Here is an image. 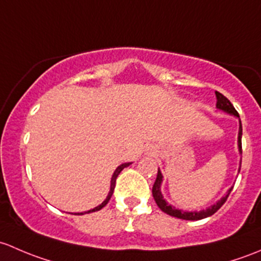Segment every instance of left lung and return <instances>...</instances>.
<instances>
[{
	"mask_svg": "<svg viewBox=\"0 0 261 261\" xmlns=\"http://www.w3.org/2000/svg\"><path fill=\"white\" fill-rule=\"evenodd\" d=\"M215 94H216V99H217L216 108L219 109V111H222V112L227 113V114L239 118L238 148H239V153L241 154V153H243V150H241V136H243V127H241V120H240V117H239V113L236 112V109L233 108V106L230 103V100L226 98V96H224L221 93H219V91H215ZM240 167H241V162H240V166H239V172H240ZM162 182H163V176H162V173H161L160 168H158L157 178H155V182H154V185H153V189H152V195H153V198H154L155 203H157V206L161 208V210H162L163 212H166L167 215H170V216H173V217H177V219H182V220H201V219H205V217L211 216V215H214L215 212L219 210L222 205H224L225 201H226L227 197H229L231 190H232V187L227 190L226 195H225L224 197L220 198L216 203L211 205L210 207L205 208V210L184 211V210H181V208H176L174 206H172L171 203H168L167 201L163 198L162 191H161Z\"/></svg>",
	"mask_w": 261,
	"mask_h": 261,
	"instance_id": "obj_1",
	"label": "left lung"
}]
</instances>
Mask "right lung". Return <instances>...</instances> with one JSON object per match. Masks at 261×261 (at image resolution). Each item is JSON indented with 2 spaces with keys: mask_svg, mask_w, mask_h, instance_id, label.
Masks as SVG:
<instances>
[{
  "mask_svg": "<svg viewBox=\"0 0 261 261\" xmlns=\"http://www.w3.org/2000/svg\"><path fill=\"white\" fill-rule=\"evenodd\" d=\"M129 165H132V162H128V163H122V165H120V166H118V167H117V170L114 171V173H113V176H112V179H111V190H109V192H108V196H107V198H106V200L103 201V202L100 203V205H98V206H96V207L91 208V210L87 211V212H77V215L90 214V212H95V211H99V210H101V208H103L104 206H106L107 203L109 202V200H111V197H112V195H113V192H114L115 181H117V177H118V174H119L120 172H122L123 170H124L125 167H128V166H129Z\"/></svg>",
  "mask_w": 261,
  "mask_h": 261,
  "instance_id": "add662e5",
  "label": "right lung"
}]
</instances>
